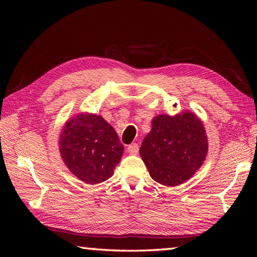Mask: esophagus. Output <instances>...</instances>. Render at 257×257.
<instances>
[{"mask_svg": "<svg viewBox=\"0 0 257 257\" xmlns=\"http://www.w3.org/2000/svg\"><path fill=\"white\" fill-rule=\"evenodd\" d=\"M139 151V146L137 144H132L128 146V152L130 155H137Z\"/></svg>", "mask_w": 257, "mask_h": 257, "instance_id": "esophagus-1", "label": "esophagus"}]
</instances>
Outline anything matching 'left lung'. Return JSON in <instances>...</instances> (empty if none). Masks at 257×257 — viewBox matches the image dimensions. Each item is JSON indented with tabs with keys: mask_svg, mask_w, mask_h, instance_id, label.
I'll return each instance as SVG.
<instances>
[{
	"mask_svg": "<svg viewBox=\"0 0 257 257\" xmlns=\"http://www.w3.org/2000/svg\"><path fill=\"white\" fill-rule=\"evenodd\" d=\"M140 147L150 177L166 187L187 182L203 165L207 136L201 119L190 110L158 114Z\"/></svg>",
	"mask_w": 257,
	"mask_h": 257,
	"instance_id": "left-lung-1",
	"label": "left lung"
}]
</instances>
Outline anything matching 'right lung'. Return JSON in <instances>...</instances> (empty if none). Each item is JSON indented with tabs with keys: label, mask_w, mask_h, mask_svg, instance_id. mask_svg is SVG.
<instances>
[{
	"label": "right lung",
	"mask_w": 257,
	"mask_h": 257,
	"mask_svg": "<svg viewBox=\"0 0 257 257\" xmlns=\"http://www.w3.org/2000/svg\"><path fill=\"white\" fill-rule=\"evenodd\" d=\"M58 146L65 166L87 184L110 178L123 154L114 129L101 116L89 112L75 114L65 122Z\"/></svg>",
	"instance_id": "right-lung-1"
}]
</instances>
